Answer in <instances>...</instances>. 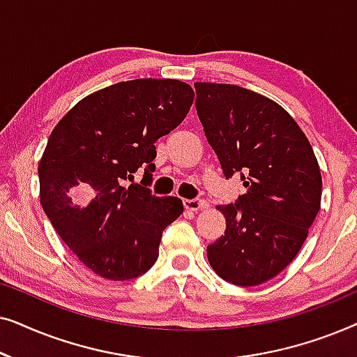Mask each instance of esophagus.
<instances>
[{
  "mask_svg": "<svg viewBox=\"0 0 357 357\" xmlns=\"http://www.w3.org/2000/svg\"><path fill=\"white\" fill-rule=\"evenodd\" d=\"M183 206L190 209V211H198V209H203L208 206V203L202 198H192V199H185Z\"/></svg>",
  "mask_w": 357,
  "mask_h": 357,
  "instance_id": "34e87169",
  "label": "esophagus"
}]
</instances>
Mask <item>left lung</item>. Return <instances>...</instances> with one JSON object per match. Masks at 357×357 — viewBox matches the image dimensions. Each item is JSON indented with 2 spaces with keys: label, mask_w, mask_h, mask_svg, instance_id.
<instances>
[{
  "label": "left lung",
  "mask_w": 357,
  "mask_h": 357,
  "mask_svg": "<svg viewBox=\"0 0 357 357\" xmlns=\"http://www.w3.org/2000/svg\"><path fill=\"white\" fill-rule=\"evenodd\" d=\"M198 119L224 177L238 175L247 193L219 206L226 232L208 245L224 281L261 284L294 260L315 221L321 175L296 120L266 97L234 84L195 82Z\"/></svg>",
  "instance_id": "obj_1"
}]
</instances>
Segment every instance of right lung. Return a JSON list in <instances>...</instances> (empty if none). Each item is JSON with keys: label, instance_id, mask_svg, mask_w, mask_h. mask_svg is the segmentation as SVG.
I'll list each match as a JSON object with an SVG mask.
<instances>
[{"label": "right lung", "instance_id": "obj_1", "mask_svg": "<svg viewBox=\"0 0 357 357\" xmlns=\"http://www.w3.org/2000/svg\"><path fill=\"white\" fill-rule=\"evenodd\" d=\"M195 92L177 79L116 82L84 97L60 120L38 164L40 204L61 241L105 280L151 270L162 231L183 213L155 197V141L182 123ZM144 172L141 184L126 180Z\"/></svg>", "mask_w": 357, "mask_h": 357}]
</instances>
